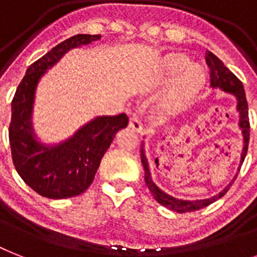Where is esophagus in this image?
Segmentation results:
<instances>
[{
  "label": "esophagus",
  "mask_w": 257,
  "mask_h": 257,
  "mask_svg": "<svg viewBox=\"0 0 257 257\" xmlns=\"http://www.w3.org/2000/svg\"><path fill=\"white\" fill-rule=\"evenodd\" d=\"M129 128L137 133H140L141 131H143V125H141L140 118L137 116H135V114L129 118Z\"/></svg>",
  "instance_id": "esophagus-1"
}]
</instances>
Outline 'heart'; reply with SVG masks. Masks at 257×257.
Listing matches in <instances>:
<instances>
[{
  "label": "heart",
  "instance_id": "1",
  "mask_svg": "<svg viewBox=\"0 0 257 257\" xmlns=\"http://www.w3.org/2000/svg\"><path fill=\"white\" fill-rule=\"evenodd\" d=\"M189 58L180 53H171L165 56L161 64L163 74L167 78H172L177 76L181 71L183 73L179 76L173 84L171 93H169V101L172 104L181 102L187 100L188 97L195 94L204 84L203 69L199 65H189Z\"/></svg>",
  "mask_w": 257,
  "mask_h": 257
}]
</instances>
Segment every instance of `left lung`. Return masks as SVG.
<instances>
[{
	"instance_id": "obj_1",
	"label": "left lung",
	"mask_w": 257,
	"mask_h": 257,
	"mask_svg": "<svg viewBox=\"0 0 257 257\" xmlns=\"http://www.w3.org/2000/svg\"><path fill=\"white\" fill-rule=\"evenodd\" d=\"M205 61H207V65L208 68H209L211 86L223 89L224 92L232 93V94L237 98V112L240 113L239 126L240 129H241V132H243L244 137V148L243 152H241V160H240V164H243V161L244 159H245V155H247L248 151V143H249V117H248V104L247 98H245V92H244V86L239 78L236 77L235 74L232 73L231 70L224 65L223 61H221L219 57H216L215 54L212 53V52H209V50L205 52ZM140 155L141 163H143V167H144L145 171V184H147L149 192L152 193V196L155 197V200H156L157 203H160L161 205L169 208L171 211L179 212V213L199 211L201 208L208 207L209 204L215 203L216 200H219L220 197H223V196L227 193L228 189L231 188L232 183H233L236 179L235 177V179L232 180L231 183L228 184L227 187L224 188L219 195L213 196L211 199L193 200V201H189V200H179L176 199V197H172V196L167 195L165 192L161 191L160 188L153 183L152 177H151V172H149L148 160H147V157H145L144 144H141Z\"/></svg>"
}]
</instances>
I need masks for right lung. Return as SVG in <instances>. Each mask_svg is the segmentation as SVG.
<instances>
[{
	"instance_id": "1",
	"label": "right lung",
	"mask_w": 257,
	"mask_h": 257,
	"mask_svg": "<svg viewBox=\"0 0 257 257\" xmlns=\"http://www.w3.org/2000/svg\"><path fill=\"white\" fill-rule=\"evenodd\" d=\"M100 38V34H77L54 46L28 68L12 101L9 143L13 164L21 179L48 199H66L85 192L114 135L128 125V116L121 113L97 117L57 145H44L34 136L32 109L40 78L68 50Z\"/></svg>"
}]
</instances>
